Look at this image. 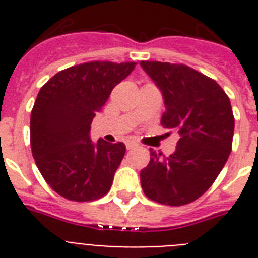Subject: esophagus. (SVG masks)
<instances>
[{
  "label": "esophagus",
  "instance_id": "34e87169",
  "mask_svg": "<svg viewBox=\"0 0 258 258\" xmlns=\"http://www.w3.org/2000/svg\"><path fill=\"white\" fill-rule=\"evenodd\" d=\"M125 147H127V150L135 149V147H138V143L134 141H128L127 143H125Z\"/></svg>",
  "mask_w": 258,
  "mask_h": 258
}]
</instances>
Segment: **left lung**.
<instances>
[{
	"instance_id": "obj_1",
	"label": "left lung",
	"mask_w": 258,
	"mask_h": 258,
	"mask_svg": "<svg viewBox=\"0 0 258 258\" xmlns=\"http://www.w3.org/2000/svg\"><path fill=\"white\" fill-rule=\"evenodd\" d=\"M141 66L163 93L161 124L180 135L170 157L150 150L149 165L141 171L142 188L158 204L187 205L208 191L232 151L230 100L216 80L184 64Z\"/></svg>"
}]
</instances>
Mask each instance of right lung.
I'll list each match as a JSON object with an SVG mask.
<instances>
[{
    "label": "right lung",
    "mask_w": 258,
    "mask_h": 258,
    "mask_svg": "<svg viewBox=\"0 0 258 258\" xmlns=\"http://www.w3.org/2000/svg\"><path fill=\"white\" fill-rule=\"evenodd\" d=\"M137 62L88 61L62 70L41 87L30 113V147L42 178L70 201L104 197L125 154L121 142L89 138L91 123Z\"/></svg>",
    "instance_id": "obj_1"
}]
</instances>
